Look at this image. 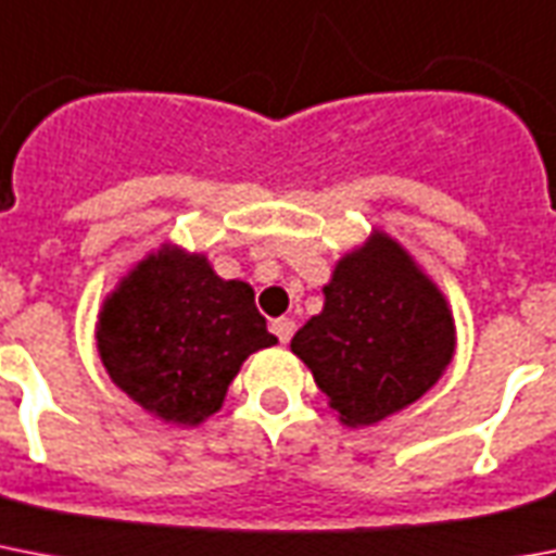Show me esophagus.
<instances>
[{"label":"esophagus","instance_id":"obj_1","mask_svg":"<svg viewBox=\"0 0 556 556\" xmlns=\"http://www.w3.org/2000/svg\"><path fill=\"white\" fill-rule=\"evenodd\" d=\"M273 332H275V339L281 341V344H290L292 332H295V321H292V318H275Z\"/></svg>","mask_w":556,"mask_h":556}]
</instances>
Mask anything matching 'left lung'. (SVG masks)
I'll return each mask as SVG.
<instances>
[{"mask_svg":"<svg viewBox=\"0 0 556 556\" xmlns=\"http://www.w3.org/2000/svg\"><path fill=\"white\" fill-rule=\"evenodd\" d=\"M348 428L376 425L439 381L456 348L437 283L384 232L336 264L324 309L292 336Z\"/></svg>","mask_w":556,"mask_h":556,"instance_id":"1","label":"left lung"}]
</instances>
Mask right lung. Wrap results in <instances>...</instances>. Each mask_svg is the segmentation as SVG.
Returning <instances> with one entry per match:
<instances>
[{
  "label": "right lung",
  "mask_w": 556,
  "mask_h": 556,
  "mask_svg": "<svg viewBox=\"0 0 556 556\" xmlns=\"http://www.w3.org/2000/svg\"><path fill=\"white\" fill-rule=\"evenodd\" d=\"M275 336L250 283L224 281L177 247L146 255L102 304L97 350L111 381L172 425H201Z\"/></svg>",
  "instance_id": "right-lung-1"
}]
</instances>
